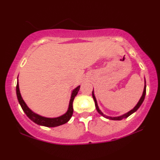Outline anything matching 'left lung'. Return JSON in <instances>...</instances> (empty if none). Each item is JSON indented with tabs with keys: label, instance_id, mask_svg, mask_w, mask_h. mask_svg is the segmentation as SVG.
<instances>
[{
	"label": "left lung",
	"instance_id": "1",
	"mask_svg": "<svg viewBox=\"0 0 160 160\" xmlns=\"http://www.w3.org/2000/svg\"><path fill=\"white\" fill-rule=\"evenodd\" d=\"M146 84H145V87H144V89H143V95H142L141 98V99H140V100H139V102H138V104L136 105V106H135V108H133V109H132V110H131L130 111H129L128 113H125V114H124V115L121 116V117H105V116H104L103 114H102V113L101 112V111H100V110L99 109V108H98V106L97 101H96V98H95V95H94V93H93V91H92V97H93V99H94V100H95V104L96 109H97L98 112L100 114H101V115H102V116H104L105 117L108 118V119H112V120H121V119H123V118H127V117H128L129 116L132 114V113L135 112V111H136L138 110V109L139 108V107L141 106V104L143 103V100H144V98H145V95H146Z\"/></svg>",
	"mask_w": 160,
	"mask_h": 160
}]
</instances>
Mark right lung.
I'll list each match as a JSON object with an SVG mask.
<instances>
[{"label": "right lung", "instance_id": "add662e5", "mask_svg": "<svg viewBox=\"0 0 160 160\" xmlns=\"http://www.w3.org/2000/svg\"><path fill=\"white\" fill-rule=\"evenodd\" d=\"M79 88H80V86H78L76 87V89H74L73 92H72L71 100H70V103H69L68 110L67 112L65 113L64 115L57 118H46L32 112V111L27 106V105L25 104V101H24L22 98L20 92H19V89L18 82H17V84L16 90H17V99L19 100V104H20V106L22 107V108L24 112L25 113V114L28 116V117L30 119H31L32 122H35V123L37 124H39V125L48 127V128H54V127H58V126H60V125H62V124H65L66 122H68L70 119L71 118L73 113V101L76 95H77L78 92L79 90Z\"/></svg>", "mask_w": 160, "mask_h": 160}]
</instances>
